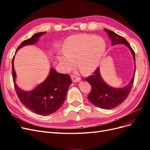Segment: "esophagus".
<instances>
[{
  "label": "esophagus",
  "instance_id": "34e87169",
  "mask_svg": "<svg viewBox=\"0 0 150 150\" xmlns=\"http://www.w3.org/2000/svg\"><path fill=\"white\" fill-rule=\"evenodd\" d=\"M71 78L73 83H77V82H79V81H81V78L79 77H78L76 75H71Z\"/></svg>",
  "mask_w": 150,
  "mask_h": 150
}]
</instances>
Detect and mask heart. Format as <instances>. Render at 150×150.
Wrapping results in <instances>:
<instances>
[{"label":"heart","mask_w":150,"mask_h":150,"mask_svg":"<svg viewBox=\"0 0 150 150\" xmlns=\"http://www.w3.org/2000/svg\"><path fill=\"white\" fill-rule=\"evenodd\" d=\"M104 40L94 35L78 34L67 38L63 46L64 53L58 54L57 58L66 71L74 66V60L79 70L85 74L93 72L98 66L105 53Z\"/></svg>","instance_id":"obj_1"}]
</instances>
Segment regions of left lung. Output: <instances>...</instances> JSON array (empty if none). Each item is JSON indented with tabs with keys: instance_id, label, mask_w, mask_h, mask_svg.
Instances as JSON below:
<instances>
[{
	"instance_id": "obj_1",
	"label": "left lung",
	"mask_w": 150,
	"mask_h": 150,
	"mask_svg": "<svg viewBox=\"0 0 150 150\" xmlns=\"http://www.w3.org/2000/svg\"><path fill=\"white\" fill-rule=\"evenodd\" d=\"M109 38L111 40V45L125 44L129 48L132 54L134 62H135V54L128 41L121 35L116 34L113 31L104 29ZM134 73L130 82L126 86L121 88H115L108 85L101 78L99 68L94 72V74L89 78H86V81L91 86V91L88 95V99L95 106L103 109H111L117 106L123 102L129 95L133 85Z\"/></svg>"
}]
</instances>
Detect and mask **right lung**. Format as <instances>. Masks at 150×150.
Segmentation results:
<instances>
[{
    "instance_id": "right-lung-1",
    "label": "right lung",
    "mask_w": 150,
    "mask_h": 150,
    "mask_svg": "<svg viewBox=\"0 0 150 150\" xmlns=\"http://www.w3.org/2000/svg\"><path fill=\"white\" fill-rule=\"evenodd\" d=\"M46 33H36L30 38L24 40L16 52L25 46L35 44L40 36ZM13 59L14 56L12 61V78L16 93L21 102L29 110L40 115H49L57 111L64 102L68 88L72 83L70 76L58 73L54 68H51L50 73L44 82L30 91H25L18 87L16 83V74L13 67Z\"/></svg>"
}]
</instances>
